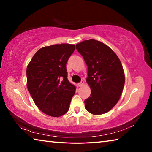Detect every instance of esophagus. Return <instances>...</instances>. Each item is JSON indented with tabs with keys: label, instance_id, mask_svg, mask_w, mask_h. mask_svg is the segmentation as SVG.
I'll list each match as a JSON object with an SVG mask.
<instances>
[{
	"label": "esophagus",
	"instance_id": "34e87169",
	"mask_svg": "<svg viewBox=\"0 0 152 152\" xmlns=\"http://www.w3.org/2000/svg\"><path fill=\"white\" fill-rule=\"evenodd\" d=\"M84 82L82 80V81H81L80 82H79V83L78 84V86H79V87H80V86H82L84 85Z\"/></svg>",
	"mask_w": 152,
	"mask_h": 152
}]
</instances>
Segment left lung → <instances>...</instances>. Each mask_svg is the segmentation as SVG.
<instances>
[{"mask_svg": "<svg viewBox=\"0 0 152 152\" xmlns=\"http://www.w3.org/2000/svg\"><path fill=\"white\" fill-rule=\"evenodd\" d=\"M88 66L86 82L91 94L84 101L93 115L109 112L117 103L125 84L122 64L114 51L99 41L85 40L76 45Z\"/></svg>", "mask_w": 152, "mask_h": 152, "instance_id": "8db88e82", "label": "left lung"}]
</instances>
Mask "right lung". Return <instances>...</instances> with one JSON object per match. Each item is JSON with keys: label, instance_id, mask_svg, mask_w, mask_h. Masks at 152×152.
Wrapping results in <instances>:
<instances>
[{"label": "right lung", "instance_id": "add662e5", "mask_svg": "<svg viewBox=\"0 0 152 152\" xmlns=\"http://www.w3.org/2000/svg\"><path fill=\"white\" fill-rule=\"evenodd\" d=\"M75 45L61 43L39 49L27 68V86L35 104L51 117L68 112L76 86L67 78L66 63Z\"/></svg>", "mask_w": 152, "mask_h": 152}]
</instances>
